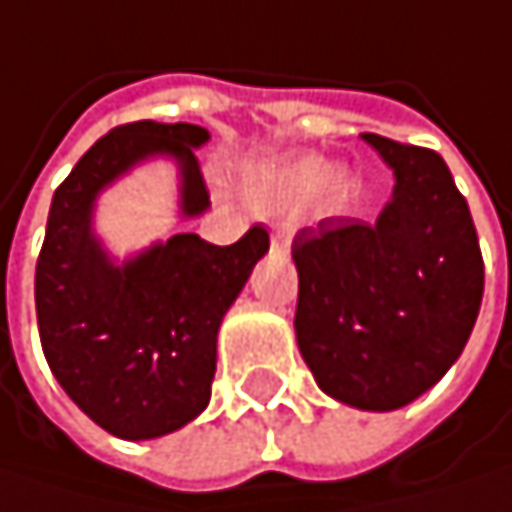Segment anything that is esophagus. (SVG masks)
<instances>
[{
  "label": "esophagus",
  "mask_w": 512,
  "mask_h": 512,
  "mask_svg": "<svg viewBox=\"0 0 512 512\" xmlns=\"http://www.w3.org/2000/svg\"><path fill=\"white\" fill-rule=\"evenodd\" d=\"M287 246H290V234L272 231V249H287Z\"/></svg>",
  "instance_id": "1"
}]
</instances>
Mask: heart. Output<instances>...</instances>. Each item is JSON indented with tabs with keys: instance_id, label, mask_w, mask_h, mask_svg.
Returning <instances> with one entry per match:
<instances>
[{
	"instance_id": "obj_1",
	"label": "heart",
	"mask_w": 512,
	"mask_h": 512,
	"mask_svg": "<svg viewBox=\"0 0 512 512\" xmlns=\"http://www.w3.org/2000/svg\"><path fill=\"white\" fill-rule=\"evenodd\" d=\"M313 190L325 205H337L351 193V178L340 169H325L319 158H302L269 172L257 187V196L272 205V202H296Z\"/></svg>"
}]
</instances>
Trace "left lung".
<instances>
[{"mask_svg": "<svg viewBox=\"0 0 512 512\" xmlns=\"http://www.w3.org/2000/svg\"><path fill=\"white\" fill-rule=\"evenodd\" d=\"M393 169L375 222L328 216L293 240L296 340L319 390L357 410L428 393L466 346L484 296L475 222L434 149L363 134Z\"/></svg>", "mask_w": 512, "mask_h": 512, "instance_id": "1", "label": "left lung"}]
</instances>
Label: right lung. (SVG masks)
Returning a JSON list of instances; mask_svg holds the SVG:
<instances>
[{"label":"right lung","mask_w":512,"mask_h":512,"mask_svg":"<svg viewBox=\"0 0 512 512\" xmlns=\"http://www.w3.org/2000/svg\"><path fill=\"white\" fill-rule=\"evenodd\" d=\"M208 140L190 122L119 125L52 196L34 272L43 354L64 393L119 440L172 434L208 407L222 316L269 252V234L255 225L231 246L175 234L117 266L93 234V205L134 163L169 155L181 213H205L210 193L193 149Z\"/></svg>","instance_id":"obj_1"}]
</instances>
